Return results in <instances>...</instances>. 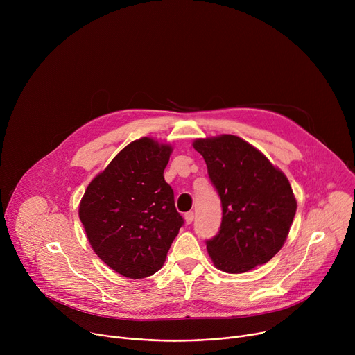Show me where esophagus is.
<instances>
[{
  "label": "esophagus",
  "mask_w": 355,
  "mask_h": 355,
  "mask_svg": "<svg viewBox=\"0 0 355 355\" xmlns=\"http://www.w3.org/2000/svg\"><path fill=\"white\" fill-rule=\"evenodd\" d=\"M184 218H185V222H187V225H191V223L193 222V212H187Z\"/></svg>",
  "instance_id": "1"
}]
</instances>
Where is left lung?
Segmentation results:
<instances>
[{"label": "left lung", "instance_id": "8db88e82", "mask_svg": "<svg viewBox=\"0 0 355 355\" xmlns=\"http://www.w3.org/2000/svg\"><path fill=\"white\" fill-rule=\"evenodd\" d=\"M222 200L219 233L207 241L214 266L241 274L268 263L284 245L296 199L286 175L234 135L195 139Z\"/></svg>", "mask_w": 355, "mask_h": 355}]
</instances>
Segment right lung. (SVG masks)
<instances>
[{"label":"right lung","mask_w":355,"mask_h":355,"mask_svg":"<svg viewBox=\"0 0 355 355\" xmlns=\"http://www.w3.org/2000/svg\"><path fill=\"white\" fill-rule=\"evenodd\" d=\"M173 147L153 137L129 143L88 184L78 216L95 254L115 272H157L184 220L164 168Z\"/></svg>","instance_id":"add662e5"}]
</instances>
